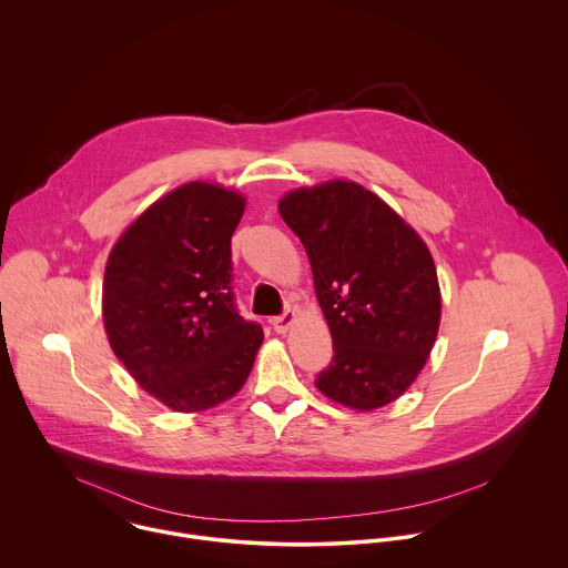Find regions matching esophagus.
Here are the masks:
<instances>
[{"mask_svg":"<svg viewBox=\"0 0 568 568\" xmlns=\"http://www.w3.org/2000/svg\"><path fill=\"white\" fill-rule=\"evenodd\" d=\"M297 322V313L295 311H286L284 315H280V317H273V329L277 332V334H284V332H288L293 324Z\"/></svg>","mask_w":568,"mask_h":568,"instance_id":"34e87169","label":"esophagus"}]
</instances>
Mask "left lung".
Masks as SVG:
<instances>
[{
  "mask_svg": "<svg viewBox=\"0 0 568 568\" xmlns=\"http://www.w3.org/2000/svg\"><path fill=\"white\" fill-rule=\"evenodd\" d=\"M280 216L304 244L334 356L315 381L361 413L398 400L424 369L442 291L422 236L372 190L329 179L286 192Z\"/></svg>",
  "mask_w": 568,
  "mask_h": 568,
  "instance_id": "8db88e82",
  "label": "left lung"
}]
</instances>
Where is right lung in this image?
<instances>
[{
	"instance_id": "add662e5",
	"label": "right lung",
	"mask_w": 568,
	"mask_h": 568,
	"mask_svg": "<svg viewBox=\"0 0 568 568\" xmlns=\"http://www.w3.org/2000/svg\"><path fill=\"white\" fill-rule=\"evenodd\" d=\"M244 205L234 187L183 183L149 205L106 257L109 345L135 383L176 413L234 398L264 341L232 295V236Z\"/></svg>"
}]
</instances>
